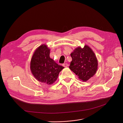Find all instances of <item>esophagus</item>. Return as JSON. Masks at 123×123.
<instances>
[{
	"mask_svg": "<svg viewBox=\"0 0 123 123\" xmlns=\"http://www.w3.org/2000/svg\"><path fill=\"white\" fill-rule=\"evenodd\" d=\"M64 67H68V64H67V63H64V64H63V65H62Z\"/></svg>",
	"mask_w": 123,
	"mask_h": 123,
	"instance_id": "1",
	"label": "esophagus"
}]
</instances>
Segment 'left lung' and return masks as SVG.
Here are the masks:
<instances>
[{
	"mask_svg": "<svg viewBox=\"0 0 123 123\" xmlns=\"http://www.w3.org/2000/svg\"><path fill=\"white\" fill-rule=\"evenodd\" d=\"M72 61L69 68L78 76V78L86 82L96 74L98 69V60L92 49L85 45L83 48H76L71 53Z\"/></svg>",
	"mask_w": 123,
	"mask_h": 123,
	"instance_id": "8db88e82",
	"label": "left lung"
}]
</instances>
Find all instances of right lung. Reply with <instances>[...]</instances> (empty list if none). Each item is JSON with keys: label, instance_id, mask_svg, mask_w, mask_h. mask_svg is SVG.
<instances>
[{"label": "right lung", "instance_id": "obj_1", "mask_svg": "<svg viewBox=\"0 0 123 123\" xmlns=\"http://www.w3.org/2000/svg\"><path fill=\"white\" fill-rule=\"evenodd\" d=\"M50 49L46 44L39 46L34 52L30 62V70L38 81L51 85L58 78L64 67L50 57Z\"/></svg>", "mask_w": 123, "mask_h": 123}]
</instances>
